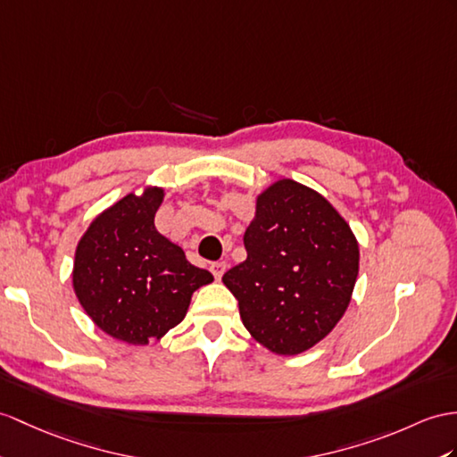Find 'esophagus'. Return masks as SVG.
Wrapping results in <instances>:
<instances>
[{"instance_id":"1","label":"esophagus","mask_w":457,"mask_h":457,"mask_svg":"<svg viewBox=\"0 0 457 457\" xmlns=\"http://www.w3.org/2000/svg\"><path fill=\"white\" fill-rule=\"evenodd\" d=\"M209 270H211V273H213L215 279L219 281L220 277H222V273L227 271V263H225V262H215V263H211Z\"/></svg>"}]
</instances>
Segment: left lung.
<instances>
[{
    "mask_svg": "<svg viewBox=\"0 0 457 457\" xmlns=\"http://www.w3.org/2000/svg\"><path fill=\"white\" fill-rule=\"evenodd\" d=\"M248 258L222 275L242 324L275 354L312 349L337 326L359 275V242L328 199L291 178L255 197Z\"/></svg>",
    "mask_w": 457,
    "mask_h": 457,
    "instance_id": "obj_1",
    "label": "left lung"
}]
</instances>
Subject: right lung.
Returning <instances> with one entry per match:
<instances>
[{
  "label": "right lung",
  "instance_id": "right-lung-1",
  "mask_svg": "<svg viewBox=\"0 0 457 457\" xmlns=\"http://www.w3.org/2000/svg\"><path fill=\"white\" fill-rule=\"evenodd\" d=\"M164 187L131 192L98 213L77 242L73 291L87 316L128 345L159 341L186 318L213 275L154 227Z\"/></svg>",
  "mask_w": 457,
  "mask_h": 457
}]
</instances>
